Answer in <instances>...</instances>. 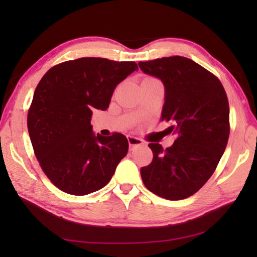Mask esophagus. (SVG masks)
<instances>
[{"label":"esophagus","mask_w":257,"mask_h":257,"mask_svg":"<svg viewBox=\"0 0 257 257\" xmlns=\"http://www.w3.org/2000/svg\"><path fill=\"white\" fill-rule=\"evenodd\" d=\"M127 138H128L129 146L132 147V149H134V147H136V146H142L143 144H144V142H143L141 138H137L135 136H128Z\"/></svg>","instance_id":"esophagus-1"}]
</instances>
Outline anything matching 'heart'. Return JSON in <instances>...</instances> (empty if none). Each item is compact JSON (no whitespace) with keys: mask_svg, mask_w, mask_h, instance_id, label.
Returning a JSON list of instances; mask_svg holds the SVG:
<instances>
[{"mask_svg":"<svg viewBox=\"0 0 257 257\" xmlns=\"http://www.w3.org/2000/svg\"><path fill=\"white\" fill-rule=\"evenodd\" d=\"M153 80H156V79H154V78H151V77H146V78H144V80L143 81H153Z\"/></svg>","mask_w":257,"mask_h":257,"instance_id":"b5f03b06","label":"heart"}]
</instances>
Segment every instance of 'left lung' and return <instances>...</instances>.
I'll return each instance as SVG.
<instances>
[{
    "label": "left lung",
    "instance_id": "1",
    "mask_svg": "<svg viewBox=\"0 0 257 257\" xmlns=\"http://www.w3.org/2000/svg\"><path fill=\"white\" fill-rule=\"evenodd\" d=\"M165 87L162 121L176 136L171 147L151 143L153 161L141 169L147 189L169 201L194 195L210 179L228 144L229 103L219 78L184 56L139 62Z\"/></svg>",
    "mask_w": 257,
    "mask_h": 257
}]
</instances>
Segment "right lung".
<instances>
[{"label":"right lung","mask_w":257,"mask_h":257,"mask_svg":"<svg viewBox=\"0 0 257 257\" xmlns=\"http://www.w3.org/2000/svg\"><path fill=\"white\" fill-rule=\"evenodd\" d=\"M134 61L80 58L59 63L35 89L27 125L34 153L52 184L82 196L103 188L128 152L119 133L95 136L93 111L106 110L116 85L137 70Z\"/></svg>","instance_id":"1"}]
</instances>
